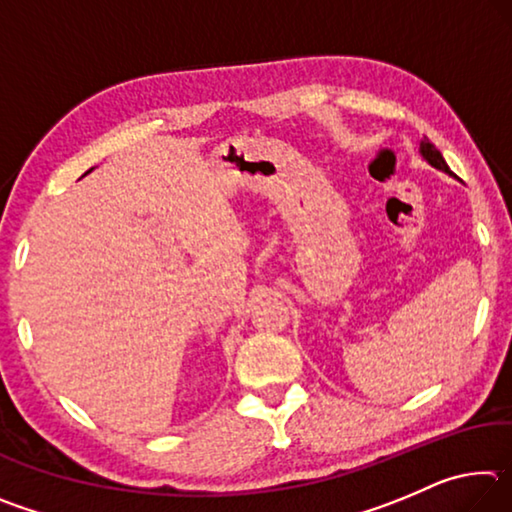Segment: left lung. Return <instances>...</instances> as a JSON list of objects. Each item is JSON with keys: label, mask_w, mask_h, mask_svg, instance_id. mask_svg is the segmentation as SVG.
I'll return each instance as SVG.
<instances>
[{"label": "left lung", "mask_w": 512, "mask_h": 512, "mask_svg": "<svg viewBox=\"0 0 512 512\" xmlns=\"http://www.w3.org/2000/svg\"><path fill=\"white\" fill-rule=\"evenodd\" d=\"M420 153H422V158L431 164V167H436V169H440V171L449 173V176H454V173L449 171V167H447L443 153H440V151L436 149V146H433V144L427 140V137H424V140L420 142Z\"/></svg>", "instance_id": "1"}]
</instances>
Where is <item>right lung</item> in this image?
Listing matches in <instances>:
<instances>
[{"instance_id":"obj_1","label":"right lung","mask_w":512,"mask_h":512,"mask_svg":"<svg viewBox=\"0 0 512 512\" xmlns=\"http://www.w3.org/2000/svg\"><path fill=\"white\" fill-rule=\"evenodd\" d=\"M90 171H92V169H90ZM90 171H85V173H90Z\"/></svg>"}]
</instances>
